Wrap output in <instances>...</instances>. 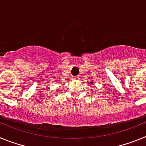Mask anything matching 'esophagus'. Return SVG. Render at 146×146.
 <instances>
[{
  "label": "esophagus",
  "instance_id": "esophagus-1",
  "mask_svg": "<svg viewBox=\"0 0 146 146\" xmlns=\"http://www.w3.org/2000/svg\"><path fill=\"white\" fill-rule=\"evenodd\" d=\"M79 76H76V77H74V80H78V79H79Z\"/></svg>",
  "mask_w": 146,
  "mask_h": 146
}]
</instances>
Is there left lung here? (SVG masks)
Here are the masks:
<instances>
[{"mask_svg":"<svg viewBox=\"0 0 146 146\" xmlns=\"http://www.w3.org/2000/svg\"><path fill=\"white\" fill-rule=\"evenodd\" d=\"M88 83L90 86H91V85H94V82H91V83H89V82H88Z\"/></svg>","mask_w":146,"mask_h":146,"instance_id":"1","label":"left lung"}]
</instances>
